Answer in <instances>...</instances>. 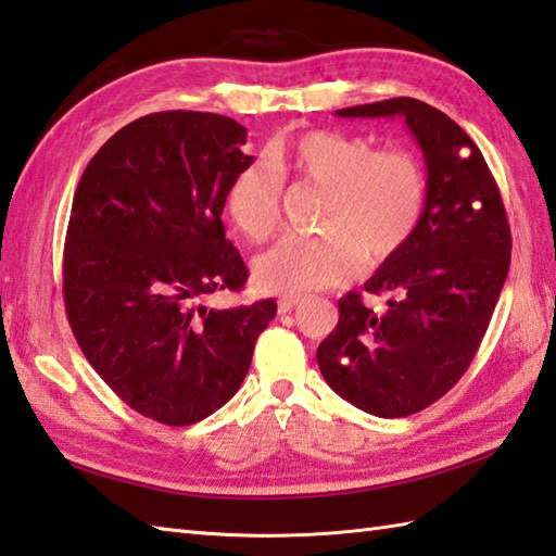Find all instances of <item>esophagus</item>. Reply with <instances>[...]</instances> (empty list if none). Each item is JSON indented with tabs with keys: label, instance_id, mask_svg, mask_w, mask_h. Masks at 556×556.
<instances>
[{
	"label": "esophagus",
	"instance_id": "34e87169",
	"mask_svg": "<svg viewBox=\"0 0 556 556\" xmlns=\"http://www.w3.org/2000/svg\"><path fill=\"white\" fill-rule=\"evenodd\" d=\"M303 303H305V299H299V296H285V299H279V301H277V311H279L281 315H287V313H291V311L301 308Z\"/></svg>",
	"mask_w": 556,
	"mask_h": 556
}]
</instances>
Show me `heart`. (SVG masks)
<instances>
[{
  "label": "heart",
  "mask_w": 556,
  "mask_h": 556,
  "mask_svg": "<svg viewBox=\"0 0 556 556\" xmlns=\"http://www.w3.org/2000/svg\"><path fill=\"white\" fill-rule=\"evenodd\" d=\"M269 162L253 160L233 174L224 210L248 241L263 243L281 224L285 176L325 188L320 236H287L253 265L267 293L301 296L346 285L361 267L396 257L416 236L430 184L406 150H377L372 140L341 131H303L279 140Z\"/></svg>",
  "instance_id": "1"
}]
</instances>
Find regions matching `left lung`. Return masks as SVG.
<instances>
[{"mask_svg": "<svg viewBox=\"0 0 556 556\" xmlns=\"http://www.w3.org/2000/svg\"><path fill=\"white\" fill-rule=\"evenodd\" d=\"M339 116H404L428 164V207L410 243L365 281L387 296L339 301V325L317 349L334 392L377 418H404L442 399L488 332L511 263V229L497 181L470 136L440 110L392 98Z\"/></svg>", "mask_w": 556, "mask_h": 556, "instance_id": "left-lung-1", "label": "left lung"}]
</instances>
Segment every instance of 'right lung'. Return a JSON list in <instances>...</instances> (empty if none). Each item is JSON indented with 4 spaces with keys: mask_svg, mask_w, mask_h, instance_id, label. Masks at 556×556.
<instances>
[{
    "mask_svg": "<svg viewBox=\"0 0 556 556\" xmlns=\"http://www.w3.org/2000/svg\"><path fill=\"white\" fill-rule=\"evenodd\" d=\"M245 128L210 112H155L124 126L83 172L64 243V305L83 356L140 416L172 428L239 392L277 303L227 311L198 299L241 291L224 239V193Z\"/></svg>",
    "mask_w": 556,
    "mask_h": 556,
    "instance_id": "1",
    "label": "right lung"
}]
</instances>
